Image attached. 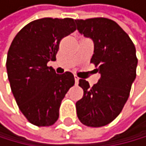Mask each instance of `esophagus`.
Masks as SVG:
<instances>
[{
    "mask_svg": "<svg viewBox=\"0 0 146 146\" xmlns=\"http://www.w3.org/2000/svg\"><path fill=\"white\" fill-rule=\"evenodd\" d=\"M75 82H76V84H78V81H79V78L78 76H75Z\"/></svg>",
    "mask_w": 146,
    "mask_h": 146,
    "instance_id": "1",
    "label": "esophagus"
}]
</instances>
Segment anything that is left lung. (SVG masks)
<instances>
[{"label": "left lung", "instance_id": "left-lung-1", "mask_svg": "<svg viewBox=\"0 0 146 146\" xmlns=\"http://www.w3.org/2000/svg\"><path fill=\"white\" fill-rule=\"evenodd\" d=\"M78 31L94 44L90 62L100 78L90 88L79 79L84 95L76 103L78 120L90 127H102L123 110L136 78V50L129 35L114 21L107 18L75 20Z\"/></svg>", "mask_w": 146, "mask_h": 146}]
</instances>
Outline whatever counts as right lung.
I'll return each instance as SVG.
<instances>
[{"label": "right lung", "instance_id": "right-lung-1", "mask_svg": "<svg viewBox=\"0 0 146 146\" xmlns=\"http://www.w3.org/2000/svg\"><path fill=\"white\" fill-rule=\"evenodd\" d=\"M76 29L71 18H42L26 25L11 44L6 61L11 90L34 125L54 124L62 100L75 84L71 72L56 74L47 63L56 60L61 39Z\"/></svg>", "mask_w": 146, "mask_h": 146}]
</instances>
